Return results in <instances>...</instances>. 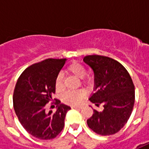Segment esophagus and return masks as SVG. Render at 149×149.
<instances>
[{
    "label": "esophagus",
    "mask_w": 149,
    "mask_h": 149,
    "mask_svg": "<svg viewBox=\"0 0 149 149\" xmlns=\"http://www.w3.org/2000/svg\"><path fill=\"white\" fill-rule=\"evenodd\" d=\"M72 109H82V106H81V105H74V106L72 107Z\"/></svg>",
    "instance_id": "34e87169"
}]
</instances>
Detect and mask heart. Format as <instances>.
<instances>
[{"label": "heart", "mask_w": 149, "mask_h": 149, "mask_svg": "<svg viewBox=\"0 0 149 149\" xmlns=\"http://www.w3.org/2000/svg\"><path fill=\"white\" fill-rule=\"evenodd\" d=\"M68 71L71 72L75 76H77V77L82 78L84 83H88L89 82V78L86 77L85 75L87 73L86 68L84 65L79 63V62H72V64L68 65ZM56 88L57 91H61L64 88V81H63V74L61 72H60L56 77L55 81ZM85 97V92L83 90H77V91H68L67 93H65L63 97L62 100L65 104H71V105H75L78 104L81 102V100H83Z\"/></svg>", "instance_id": "b5f03b06"}]
</instances>
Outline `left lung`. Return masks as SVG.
I'll return each mask as SVG.
<instances>
[{
	"label": "left lung",
	"mask_w": 149,
	"mask_h": 149,
	"mask_svg": "<svg viewBox=\"0 0 149 149\" xmlns=\"http://www.w3.org/2000/svg\"><path fill=\"white\" fill-rule=\"evenodd\" d=\"M94 72L95 88L89 98L102 111L93 110L87 120L88 126L97 134H115L127 123L135 102V87L130 75L116 60L100 55L86 56L83 58Z\"/></svg>",
	"instance_id": "obj_1"
}]
</instances>
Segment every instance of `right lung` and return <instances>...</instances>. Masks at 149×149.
Here are the masks:
<instances>
[{
  "label": "right lung",
  "instance_id": "obj_1",
  "mask_svg": "<svg viewBox=\"0 0 149 149\" xmlns=\"http://www.w3.org/2000/svg\"><path fill=\"white\" fill-rule=\"evenodd\" d=\"M66 59L49 58L28 67L18 78L13 93V107L26 131L40 140H51L62 131L66 113L71 108L55 99L46 110V104L55 93V81Z\"/></svg>",
  "mask_w": 149,
  "mask_h": 149
}]
</instances>
